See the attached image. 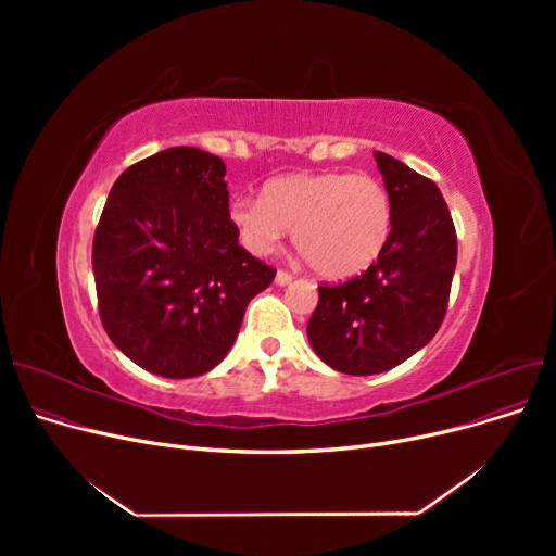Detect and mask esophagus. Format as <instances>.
<instances>
[{
  "mask_svg": "<svg viewBox=\"0 0 556 556\" xmlns=\"http://www.w3.org/2000/svg\"><path fill=\"white\" fill-rule=\"evenodd\" d=\"M275 281H277L279 286H286V283L293 281V275H290L288 270H279V273H277V277H275Z\"/></svg>",
  "mask_w": 556,
  "mask_h": 556,
  "instance_id": "obj_1",
  "label": "esophagus"
}]
</instances>
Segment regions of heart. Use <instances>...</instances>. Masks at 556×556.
<instances>
[{
	"mask_svg": "<svg viewBox=\"0 0 556 556\" xmlns=\"http://www.w3.org/2000/svg\"><path fill=\"white\" fill-rule=\"evenodd\" d=\"M229 223L256 256L273 254L288 227H295L293 241L317 275L349 279L383 254L392 202L383 182L367 173H290L270 180L261 198H233Z\"/></svg>",
	"mask_w": 556,
	"mask_h": 556,
	"instance_id": "heart-1",
	"label": "heart"
}]
</instances>
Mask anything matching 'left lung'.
Wrapping results in <instances>:
<instances>
[{
  "label": "left lung",
  "mask_w": 556,
  "mask_h": 556,
  "mask_svg": "<svg viewBox=\"0 0 556 556\" xmlns=\"http://www.w3.org/2000/svg\"><path fill=\"white\" fill-rule=\"evenodd\" d=\"M392 202V233L363 275L319 286L308 340L329 367L369 376L417 354L440 331L457 263V233L437 185L376 151Z\"/></svg>",
  "instance_id": "left-lung-1"
}]
</instances>
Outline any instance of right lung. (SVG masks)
I'll return each instance as SVG.
<instances>
[{
	"mask_svg": "<svg viewBox=\"0 0 556 556\" xmlns=\"http://www.w3.org/2000/svg\"><path fill=\"white\" fill-rule=\"evenodd\" d=\"M92 268L105 333L135 365L164 378L214 369L250 300L277 273L239 245L225 162L191 146L160 151L116 178Z\"/></svg>",
	"mask_w": 556,
	"mask_h": 556,
	"instance_id": "add662e5",
	"label": "right lung"
}]
</instances>
